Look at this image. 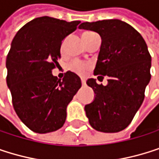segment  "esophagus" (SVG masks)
<instances>
[{
    "label": "esophagus",
    "mask_w": 159,
    "mask_h": 159,
    "mask_svg": "<svg viewBox=\"0 0 159 159\" xmlns=\"http://www.w3.org/2000/svg\"><path fill=\"white\" fill-rule=\"evenodd\" d=\"M81 82H82V85H83V86H85V85H86V80H85V79H83V78H82V79H81Z\"/></svg>",
    "instance_id": "34e87169"
}]
</instances>
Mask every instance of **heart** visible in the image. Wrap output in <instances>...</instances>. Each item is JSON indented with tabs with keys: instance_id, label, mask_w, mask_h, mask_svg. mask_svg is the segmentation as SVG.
Wrapping results in <instances>:
<instances>
[{
	"instance_id": "obj_1",
	"label": "heart",
	"mask_w": 159,
	"mask_h": 159,
	"mask_svg": "<svg viewBox=\"0 0 159 159\" xmlns=\"http://www.w3.org/2000/svg\"><path fill=\"white\" fill-rule=\"evenodd\" d=\"M93 35H96V33H94L92 31H86L83 34V39L85 41L86 39H88V38H89V37H91ZM64 44H65V42L62 43V48H63ZM70 69L71 70L77 72V73H84L89 69V65L86 64V63L80 62V61H72L70 63Z\"/></svg>"
}]
</instances>
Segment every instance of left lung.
<instances>
[{"label":"left lung","instance_id":"left-lung-1","mask_svg":"<svg viewBox=\"0 0 159 159\" xmlns=\"http://www.w3.org/2000/svg\"><path fill=\"white\" fill-rule=\"evenodd\" d=\"M79 29L100 34L102 44L94 74L108 77L106 86L98 85L94 78L88 79L95 97L85 106L87 117L98 131H121L141 107L151 79L146 43L133 27L119 19L83 22Z\"/></svg>","mask_w":159,"mask_h":159}]
</instances>
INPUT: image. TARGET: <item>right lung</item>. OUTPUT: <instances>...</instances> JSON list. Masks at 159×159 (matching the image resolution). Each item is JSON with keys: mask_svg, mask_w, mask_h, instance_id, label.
Here are the masks:
<instances>
[{"mask_svg": "<svg viewBox=\"0 0 159 159\" xmlns=\"http://www.w3.org/2000/svg\"><path fill=\"white\" fill-rule=\"evenodd\" d=\"M79 23L37 17L24 25L12 41L6 58L7 87L16 115L34 132L60 129L68 104L82 86L72 71H67L62 80L52 74L58 65L62 41Z\"/></svg>", "mask_w": 159, "mask_h": 159, "instance_id": "right-lung-1", "label": "right lung"}]
</instances>
